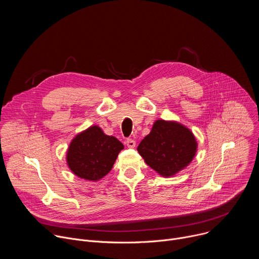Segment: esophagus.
<instances>
[{"mask_svg": "<svg viewBox=\"0 0 259 259\" xmlns=\"http://www.w3.org/2000/svg\"><path fill=\"white\" fill-rule=\"evenodd\" d=\"M135 140H133V139H127L126 140V144H127V146L129 147V149H133V147L135 146Z\"/></svg>", "mask_w": 259, "mask_h": 259, "instance_id": "obj_1", "label": "esophagus"}]
</instances>
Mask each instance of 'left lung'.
<instances>
[{
	"label": "left lung",
	"instance_id": "obj_1",
	"mask_svg": "<svg viewBox=\"0 0 259 259\" xmlns=\"http://www.w3.org/2000/svg\"><path fill=\"white\" fill-rule=\"evenodd\" d=\"M194 133L176 121L157 120L137 151L144 162L161 176H173L188 167L196 156Z\"/></svg>",
	"mask_w": 259,
	"mask_h": 259
}]
</instances>
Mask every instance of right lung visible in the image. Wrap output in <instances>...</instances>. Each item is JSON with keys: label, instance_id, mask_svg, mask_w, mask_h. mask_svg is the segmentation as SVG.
<instances>
[{"label": "right lung", "instance_id": "1", "mask_svg": "<svg viewBox=\"0 0 259 259\" xmlns=\"http://www.w3.org/2000/svg\"><path fill=\"white\" fill-rule=\"evenodd\" d=\"M123 143L115 136L106 135L96 125L78 133L66 152V164L78 177L97 181L112 170Z\"/></svg>", "mask_w": 259, "mask_h": 259}]
</instances>
